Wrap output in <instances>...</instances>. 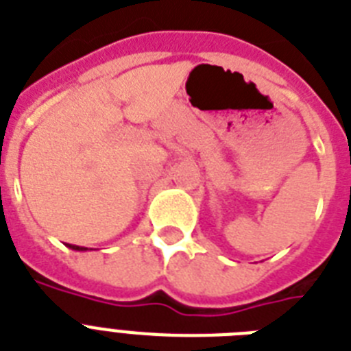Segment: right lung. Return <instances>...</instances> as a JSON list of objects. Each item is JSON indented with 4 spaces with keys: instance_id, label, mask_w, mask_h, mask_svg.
I'll use <instances>...</instances> for the list:
<instances>
[{
    "instance_id": "1",
    "label": "right lung",
    "mask_w": 351,
    "mask_h": 351,
    "mask_svg": "<svg viewBox=\"0 0 351 351\" xmlns=\"http://www.w3.org/2000/svg\"><path fill=\"white\" fill-rule=\"evenodd\" d=\"M69 249H73V251H88V247H80V245H73V244H66Z\"/></svg>"
}]
</instances>
